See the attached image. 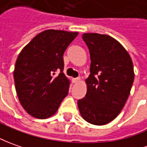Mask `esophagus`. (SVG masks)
<instances>
[{
    "instance_id": "obj_1",
    "label": "esophagus",
    "mask_w": 147,
    "mask_h": 147,
    "mask_svg": "<svg viewBox=\"0 0 147 147\" xmlns=\"http://www.w3.org/2000/svg\"><path fill=\"white\" fill-rule=\"evenodd\" d=\"M80 80H81V78H74V79H73V82H74V83H78V82H80Z\"/></svg>"
}]
</instances>
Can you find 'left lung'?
<instances>
[{
  "instance_id": "1",
  "label": "left lung",
  "mask_w": 147,
  "mask_h": 147,
  "mask_svg": "<svg viewBox=\"0 0 147 147\" xmlns=\"http://www.w3.org/2000/svg\"><path fill=\"white\" fill-rule=\"evenodd\" d=\"M90 54L87 92L78 101L82 117L89 123L106 125L120 114L134 79L133 62L125 48L106 34L83 33Z\"/></svg>"
}]
</instances>
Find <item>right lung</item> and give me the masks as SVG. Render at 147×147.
I'll list each match as a JSON object with an SVG mask.
<instances>
[{"label":"right lung","mask_w":147,"mask_h":147,"mask_svg":"<svg viewBox=\"0 0 147 147\" xmlns=\"http://www.w3.org/2000/svg\"><path fill=\"white\" fill-rule=\"evenodd\" d=\"M78 34L47 29L19 53L13 71L15 88L22 107L34 118L53 116L67 96L70 82L63 73V54Z\"/></svg>","instance_id":"1"}]
</instances>
